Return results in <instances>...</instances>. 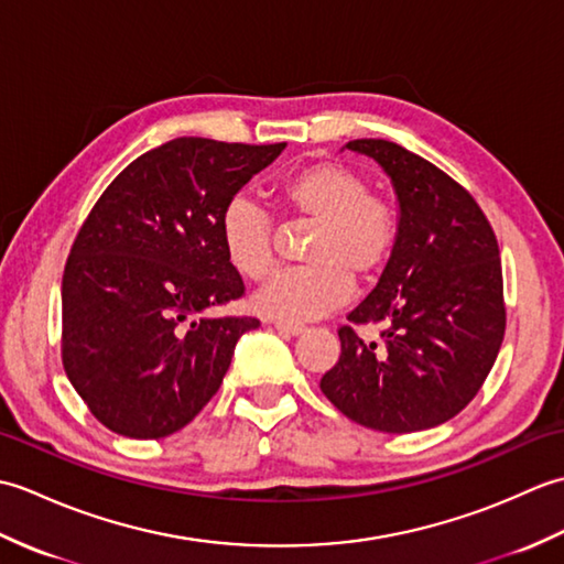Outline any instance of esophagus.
<instances>
[{"mask_svg":"<svg viewBox=\"0 0 564 564\" xmlns=\"http://www.w3.org/2000/svg\"><path fill=\"white\" fill-rule=\"evenodd\" d=\"M273 327L281 334H285V337H297V334L305 332V325H293V322H281V319H275Z\"/></svg>","mask_w":564,"mask_h":564,"instance_id":"1","label":"esophagus"}]
</instances>
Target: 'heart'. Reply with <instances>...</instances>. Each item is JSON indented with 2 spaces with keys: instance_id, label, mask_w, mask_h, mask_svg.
<instances>
[{
  "instance_id": "heart-1",
  "label": "heart",
  "mask_w": 564,
  "mask_h": 564,
  "mask_svg": "<svg viewBox=\"0 0 564 564\" xmlns=\"http://www.w3.org/2000/svg\"><path fill=\"white\" fill-rule=\"evenodd\" d=\"M281 206L315 223L301 271H285L254 295L261 315L281 322L317 319L351 297L354 281H370L386 269L398 245V210L370 194L361 174L337 162H315L279 186ZM230 267L263 281L275 267L271 215L249 196L227 200L218 223Z\"/></svg>"
}]
</instances>
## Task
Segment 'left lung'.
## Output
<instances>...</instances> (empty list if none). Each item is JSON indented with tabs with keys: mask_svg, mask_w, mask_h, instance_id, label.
I'll return each instance as SVG.
<instances>
[{
	"mask_svg": "<svg viewBox=\"0 0 564 564\" xmlns=\"http://www.w3.org/2000/svg\"><path fill=\"white\" fill-rule=\"evenodd\" d=\"M344 148L390 176L400 235L378 285L349 313L351 325H386L382 339L341 327V356L319 388L351 422L412 434L458 414L497 361L507 327L499 245L475 198L438 166L390 140Z\"/></svg>",
	"mask_w": 564,
	"mask_h": 564,
	"instance_id": "8db88e82",
	"label": "left lung"
}]
</instances>
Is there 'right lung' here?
Instances as JSON below:
<instances>
[{"label": "right lung", "instance_id": "1", "mask_svg": "<svg viewBox=\"0 0 564 564\" xmlns=\"http://www.w3.org/2000/svg\"><path fill=\"white\" fill-rule=\"evenodd\" d=\"M285 142L176 138L104 191L63 275V366L99 422L128 438L184 429L230 368L254 317H210L245 293L220 213Z\"/></svg>", "mask_w": 564, "mask_h": 564}]
</instances>
